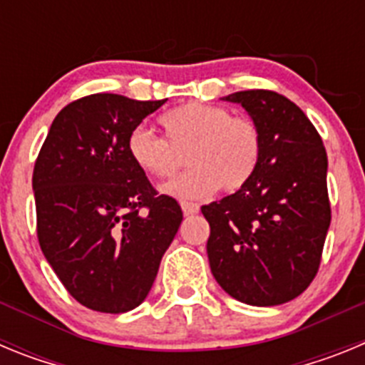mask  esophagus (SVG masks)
Wrapping results in <instances>:
<instances>
[{
  "instance_id": "34e87169",
  "label": "esophagus",
  "mask_w": 365,
  "mask_h": 365,
  "mask_svg": "<svg viewBox=\"0 0 365 365\" xmlns=\"http://www.w3.org/2000/svg\"><path fill=\"white\" fill-rule=\"evenodd\" d=\"M180 208H182L185 215H195L199 214V210H201L197 202H188V201L180 202Z\"/></svg>"
}]
</instances>
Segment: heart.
<instances>
[{
	"label": "heart",
	"mask_w": 365,
	"mask_h": 365,
	"mask_svg": "<svg viewBox=\"0 0 365 365\" xmlns=\"http://www.w3.org/2000/svg\"><path fill=\"white\" fill-rule=\"evenodd\" d=\"M166 138L138 125L130 131L125 148L138 170L153 179H166L180 164L185 151L188 170L163 186L177 199L208 197L243 188L261 157V135L250 118L234 117L221 106L188 102L160 117Z\"/></svg>",
	"instance_id": "heart-1"
}]
</instances>
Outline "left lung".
<instances>
[{"label":"left lung","instance_id":"left-lung-1","mask_svg":"<svg viewBox=\"0 0 365 365\" xmlns=\"http://www.w3.org/2000/svg\"><path fill=\"white\" fill-rule=\"evenodd\" d=\"M222 100L241 104L261 135V157L247 185L201 208L215 282L247 305L291 302L314 279L331 225L327 153L305 113L274 91Z\"/></svg>","mask_w":365,"mask_h":365}]
</instances>
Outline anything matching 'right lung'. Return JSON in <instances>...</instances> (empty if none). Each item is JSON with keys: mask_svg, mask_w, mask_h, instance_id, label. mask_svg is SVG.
<instances>
[{"mask_svg": "<svg viewBox=\"0 0 365 365\" xmlns=\"http://www.w3.org/2000/svg\"><path fill=\"white\" fill-rule=\"evenodd\" d=\"M166 100L96 93L51 124L32 173L41 252L71 296L98 312L146 299L182 221L179 202L157 195L125 140Z\"/></svg>", "mask_w": 365, "mask_h": 365, "instance_id": "obj_1", "label": "right lung"}]
</instances>
